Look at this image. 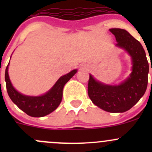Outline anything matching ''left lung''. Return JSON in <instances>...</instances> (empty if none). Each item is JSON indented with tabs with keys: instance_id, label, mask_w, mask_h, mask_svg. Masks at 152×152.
<instances>
[{
	"instance_id": "obj_1",
	"label": "left lung",
	"mask_w": 152,
	"mask_h": 152,
	"mask_svg": "<svg viewBox=\"0 0 152 152\" xmlns=\"http://www.w3.org/2000/svg\"><path fill=\"white\" fill-rule=\"evenodd\" d=\"M110 31L115 37L118 42L115 46L126 50L131 56L132 71L118 85H104L90 75L87 91L92 102L99 108L109 113H124L135 105L145 93L149 67L139 41L124 29L115 28Z\"/></svg>"
}]
</instances>
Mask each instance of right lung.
Masks as SVG:
<instances>
[{"instance_id": "1", "label": "right lung", "mask_w": 152, "mask_h": 152, "mask_svg": "<svg viewBox=\"0 0 152 152\" xmlns=\"http://www.w3.org/2000/svg\"><path fill=\"white\" fill-rule=\"evenodd\" d=\"M10 62L6 68L5 81L7 90L11 100L22 111L31 117H43L54 111L62 102V91L65 84L73 77L77 70H73L61 76L51 89L40 96H28L21 94L12 86L8 73Z\"/></svg>"}]
</instances>
